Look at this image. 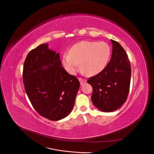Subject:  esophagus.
<instances>
[{
    "label": "esophagus",
    "instance_id": "1",
    "mask_svg": "<svg viewBox=\"0 0 154 154\" xmlns=\"http://www.w3.org/2000/svg\"><path fill=\"white\" fill-rule=\"evenodd\" d=\"M79 81H80L81 85H83V83H85L87 82L86 80H85V79H83V78H79Z\"/></svg>",
    "mask_w": 154,
    "mask_h": 154
}]
</instances>
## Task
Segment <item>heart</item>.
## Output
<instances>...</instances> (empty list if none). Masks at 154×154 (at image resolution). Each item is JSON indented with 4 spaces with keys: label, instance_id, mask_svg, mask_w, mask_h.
Wrapping results in <instances>:
<instances>
[{
    "label": "heart",
    "instance_id": "1",
    "mask_svg": "<svg viewBox=\"0 0 154 154\" xmlns=\"http://www.w3.org/2000/svg\"><path fill=\"white\" fill-rule=\"evenodd\" d=\"M111 55L110 45L105 42L82 41L73 45L69 54L62 57V65L71 74L80 67L88 76L99 74L106 67Z\"/></svg>",
    "mask_w": 154,
    "mask_h": 154
}]
</instances>
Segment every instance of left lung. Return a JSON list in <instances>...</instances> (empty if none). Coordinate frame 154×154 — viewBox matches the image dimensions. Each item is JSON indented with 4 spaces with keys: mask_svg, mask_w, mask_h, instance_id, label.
I'll return each mask as SVG.
<instances>
[{
    "mask_svg": "<svg viewBox=\"0 0 154 154\" xmlns=\"http://www.w3.org/2000/svg\"><path fill=\"white\" fill-rule=\"evenodd\" d=\"M110 41L112 44L110 61L101 72L87 80L92 87L93 104L105 112L118 109L127 100L131 78L127 53L118 42Z\"/></svg>",
    "mask_w": 154,
    "mask_h": 154,
    "instance_id": "left-lung-1",
    "label": "left lung"
}]
</instances>
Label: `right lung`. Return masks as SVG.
I'll return each instance as SVG.
<instances>
[{
	"label": "right lung",
	"mask_w": 154,
	"mask_h": 154,
	"mask_svg": "<svg viewBox=\"0 0 154 154\" xmlns=\"http://www.w3.org/2000/svg\"><path fill=\"white\" fill-rule=\"evenodd\" d=\"M60 54L38 45L27 55L23 82L27 97L40 115L51 121L60 120L71 113L80 82L62 67Z\"/></svg>",
	"instance_id": "add662e5"
}]
</instances>
